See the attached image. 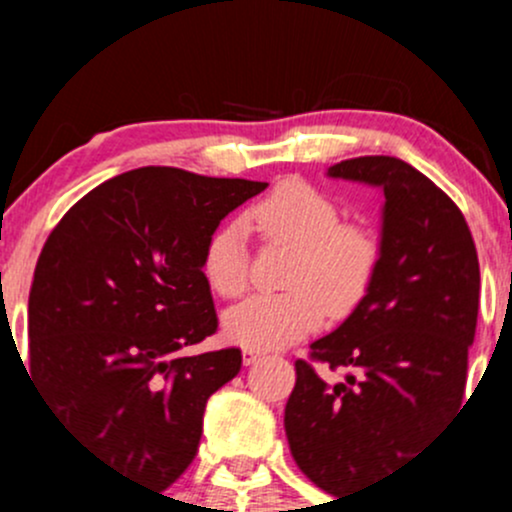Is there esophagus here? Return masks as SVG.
Here are the masks:
<instances>
[{"label": "esophagus", "mask_w": 512, "mask_h": 512, "mask_svg": "<svg viewBox=\"0 0 512 512\" xmlns=\"http://www.w3.org/2000/svg\"><path fill=\"white\" fill-rule=\"evenodd\" d=\"M262 356H265V354H262L260 349H250V347H245V349H242V361H245L247 366H250V364H255V361H260Z\"/></svg>", "instance_id": "obj_1"}]
</instances>
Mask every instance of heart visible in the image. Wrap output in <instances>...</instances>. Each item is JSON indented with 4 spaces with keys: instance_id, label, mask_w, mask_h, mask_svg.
Here are the masks:
<instances>
[{
    "instance_id": "b5f03b06",
    "label": "heart",
    "mask_w": 512,
    "mask_h": 512,
    "mask_svg": "<svg viewBox=\"0 0 512 512\" xmlns=\"http://www.w3.org/2000/svg\"><path fill=\"white\" fill-rule=\"evenodd\" d=\"M329 193L307 180L277 183L247 213L267 242L297 247L285 294H255L223 317L225 337L250 349H282L322 327L327 309L344 317L359 307L379 272L381 237L374 227L342 220ZM203 277L223 299L250 285V242L242 220H227L203 247Z\"/></svg>"
}]
</instances>
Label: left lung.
Returning a JSON list of instances; mask_svg holds the SVG:
<instances>
[{
  "label": "left lung",
  "mask_w": 512,
  "mask_h": 512,
  "mask_svg": "<svg viewBox=\"0 0 512 512\" xmlns=\"http://www.w3.org/2000/svg\"><path fill=\"white\" fill-rule=\"evenodd\" d=\"M332 178L384 188L379 272L347 322L294 361L285 431L299 471L332 495L401 466L466 396L478 252L458 205L414 165L349 158ZM348 374L322 380L316 364Z\"/></svg>",
  "instance_id": "obj_1"
}]
</instances>
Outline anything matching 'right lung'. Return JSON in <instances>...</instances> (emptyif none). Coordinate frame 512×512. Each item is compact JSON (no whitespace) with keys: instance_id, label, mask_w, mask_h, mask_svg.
Wrapping results in <instances>:
<instances>
[{"instance_id":"right-lung-1","label":"right lung","mask_w":512,"mask_h":512,"mask_svg":"<svg viewBox=\"0 0 512 512\" xmlns=\"http://www.w3.org/2000/svg\"><path fill=\"white\" fill-rule=\"evenodd\" d=\"M265 188L148 165L86 193L46 237L29 374L111 471L165 490L193 463L210 394L242 366L237 347L183 354L218 332L203 247Z\"/></svg>"}]
</instances>
